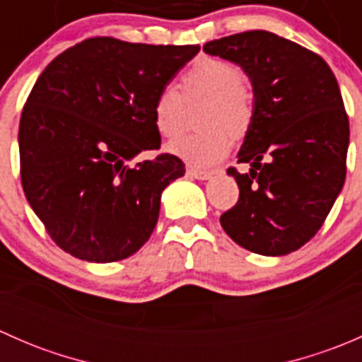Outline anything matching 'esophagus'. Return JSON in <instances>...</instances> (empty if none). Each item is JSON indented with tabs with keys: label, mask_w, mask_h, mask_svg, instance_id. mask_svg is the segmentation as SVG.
<instances>
[{
	"label": "esophagus",
	"mask_w": 362,
	"mask_h": 362,
	"mask_svg": "<svg viewBox=\"0 0 362 362\" xmlns=\"http://www.w3.org/2000/svg\"><path fill=\"white\" fill-rule=\"evenodd\" d=\"M187 177L196 178V180H206V178L211 177V171L206 170H198V168H189Z\"/></svg>",
	"instance_id": "1"
}]
</instances>
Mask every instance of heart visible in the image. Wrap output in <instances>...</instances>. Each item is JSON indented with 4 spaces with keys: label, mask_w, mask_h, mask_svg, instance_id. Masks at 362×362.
Wrapping results in <instances>:
<instances>
[{
    "label": "heart",
    "mask_w": 362,
    "mask_h": 362,
    "mask_svg": "<svg viewBox=\"0 0 362 362\" xmlns=\"http://www.w3.org/2000/svg\"><path fill=\"white\" fill-rule=\"evenodd\" d=\"M203 101L196 115L198 133L173 141L168 151L191 166H211L231 151L254 124V94L243 69L231 61L202 57L180 76V93L173 87L159 90L152 107L156 131L173 140L185 127V107Z\"/></svg>",
    "instance_id": "1"
}]
</instances>
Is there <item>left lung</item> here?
<instances>
[{
	"label": "left lung",
	"instance_id": "obj_1",
	"mask_svg": "<svg viewBox=\"0 0 362 362\" xmlns=\"http://www.w3.org/2000/svg\"><path fill=\"white\" fill-rule=\"evenodd\" d=\"M203 50L240 64L254 87V124L238 152L250 171L228 168L240 198L221 226L255 254H291L322 228L345 184L350 129L337 76L319 54L261 29Z\"/></svg>",
	"mask_w": 362,
	"mask_h": 362
}]
</instances>
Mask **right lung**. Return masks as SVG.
<instances>
[{
    "mask_svg": "<svg viewBox=\"0 0 362 362\" xmlns=\"http://www.w3.org/2000/svg\"><path fill=\"white\" fill-rule=\"evenodd\" d=\"M198 52L96 36L43 69L21 115V182L59 249L113 262L151 238L160 194L185 164L173 154L127 163L159 151L154 101Z\"/></svg>",
    "mask_w": 362,
    "mask_h": 362,
    "instance_id": "add662e5",
    "label": "right lung"
}]
</instances>
